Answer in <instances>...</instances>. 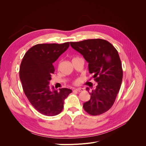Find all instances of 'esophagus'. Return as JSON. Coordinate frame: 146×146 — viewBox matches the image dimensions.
Here are the masks:
<instances>
[{
    "label": "esophagus",
    "mask_w": 146,
    "mask_h": 146,
    "mask_svg": "<svg viewBox=\"0 0 146 146\" xmlns=\"http://www.w3.org/2000/svg\"><path fill=\"white\" fill-rule=\"evenodd\" d=\"M76 90L78 91V92H81V91H84V89H83V88H77V89H76Z\"/></svg>",
    "instance_id": "34e87169"
}]
</instances>
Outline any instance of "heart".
I'll return each mask as SVG.
<instances>
[{"label": "heart", "instance_id": "1", "mask_svg": "<svg viewBox=\"0 0 146 146\" xmlns=\"http://www.w3.org/2000/svg\"><path fill=\"white\" fill-rule=\"evenodd\" d=\"M78 83V80H76V81H75V83H75V84H77Z\"/></svg>", "mask_w": 146, "mask_h": 146}]
</instances>
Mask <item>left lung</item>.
I'll list each match as a JSON object with an SVG mask.
<instances>
[{
	"label": "left lung",
	"mask_w": 146,
	"mask_h": 146,
	"mask_svg": "<svg viewBox=\"0 0 146 146\" xmlns=\"http://www.w3.org/2000/svg\"><path fill=\"white\" fill-rule=\"evenodd\" d=\"M70 44L89 63L90 73L98 82L96 89L89 92L90 100L83 104V108L91 115H100L112 107L120 90L123 71L118 52L111 43L102 39L70 42ZM86 90L89 92L90 88Z\"/></svg>",
	"instance_id": "left-lung-1"
}]
</instances>
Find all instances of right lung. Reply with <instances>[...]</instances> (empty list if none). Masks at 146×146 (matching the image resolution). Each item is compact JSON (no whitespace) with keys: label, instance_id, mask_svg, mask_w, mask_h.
<instances>
[{"label":"right lung","instance_id":"obj_1","mask_svg":"<svg viewBox=\"0 0 146 146\" xmlns=\"http://www.w3.org/2000/svg\"><path fill=\"white\" fill-rule=\"evenodd\" d=\"M69 42L39 44L25 53L19 69L23 90L30 104L38 112L47 116L60 114L64 101L72 92L68 88L55 90L49 86L54 74L53 63L68 49Z\"/></svg>","mask_w":146,"mask_h":146}]
</instances>
